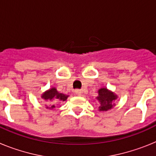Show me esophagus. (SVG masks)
Returning <instances> with one entry per match:
<instances>
[{
	"mask_svg": "<svg viewBox=\"0 0 156 156\" xmlns=\"http://www.w3.org/2000/svg\"><path fill=\"white\" fill-rule=\"evenodd\" d=\"M81 93H82V92H81L80 90L79 89L75 90V94L76 95V96H81Z\"/></svg>",
	"mask_w": 156,
	"mask_h": 156,
	"instance_id": "1",
	"label": "esophagus"
}]
</instances>
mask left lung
I'll return each instance as SVG.
<instances>
[{
    "label": "left lung",
    "mask_w": 156,
    "mask_h": 156,
    "mask_svg": "<svg viewBox=\"0 0 156 156\" xmlns=\"http://www.w3.org/2000/svg\"><path fill=\"white\" fill-rule=\"evenodd\" d=\"M97 100L100 103L99 110L100 111H108L112 109L114 106L112 102L117 99V96L112 92L107 89L106 87H102L99 89L98 96L96 97Z\"/></svg>",
    "instance_id": "8db88e82"
}]
</instances>
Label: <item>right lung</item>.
Instances as JSON below:
<instances>
[{
    "label": "right lung",
    "mask_w": 156,
    "mask_h": 156,
    "mask_svg": "<svg viewBox=\"0 0 156 156\" xmlns=\"http://www.w3.org/2000/svg\"><path fill=\"white\" fill-rule=\"evenodd\" d=\"M69 96H67L65 94L60 93L59 92H57L56 87H52L50 88L48 91L44 92L41 96V98L44 99L46 101H52L53 100H62V101H65V100L68 99ZM47 108L52 109L55 108V105H52L51 107H46Z\"/></svg>",
    "instance_id": "add662e5"
}]
</instances>
